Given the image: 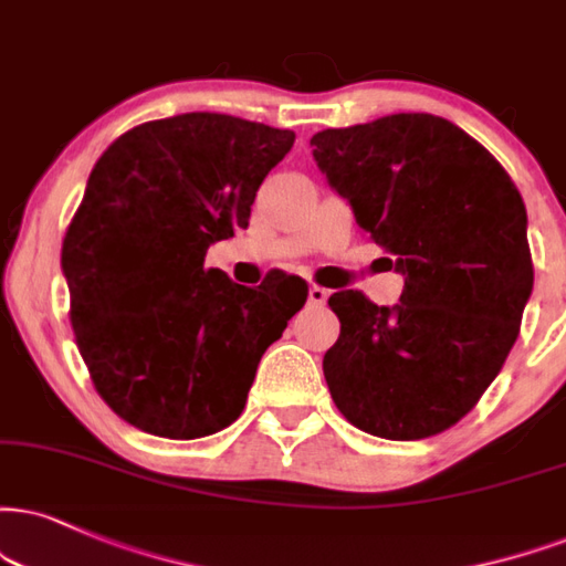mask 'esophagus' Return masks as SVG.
<instances>
[{
    "mask_svg": "<svg viewBox=\"0 0 566 566\" xmlns=\"http://www.w3.org/2000/svg\"><path fill=\"white\" fill-rule=\"evenodd\" d=\"M327 296H331V291L319 289V285H310V304L323 306L327 302Z\"/></svg>",
    "mask_w": 566,
    "mask_h": 566,
    "instance_id": "obj_1",
    "label": "esophagus"
}]
</instances>
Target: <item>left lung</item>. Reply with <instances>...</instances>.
Returning <instances> with one entry per match:
<instances>
[{
    "instance_id": "8db88e82",
    "label": "left lung",
    "mask_w": 566,
    "mask_h": 566,
    "mask_svg": "<svg viewBox=\"0 0 566 566\" xmlns=\"http://www.w3.org/2000/svg\"><path fill=\"white\" fill-rule=\"evenodd\" d=\"M327 186L403 275L399 304L327 298L340 336L323 373L348 422L388 441L436 436L475 407L533 294L527 212L485 146L443 117L386 115L312 136Z\"/></svg>"
}]
</instances>
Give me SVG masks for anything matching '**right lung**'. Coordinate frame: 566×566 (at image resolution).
<instances>
[{"label":"right lung","mask_w":566,"mask_h":566,"mask_svg":"<svg viewBox=\"0 0 566 566\" xmlns=\"http://www.w3.org/2000/svg\"><path fill=\"white\" fill-rule=\"evenodd\" d=\"M294 138L186 113L123 134L91 170L62 241L70 323L99 396L134 428L193 441L239 420L262 354L304 306L294 275L247 289L205 270Z\"/></svg>","instance_id":"add662e5"}]
</instances>
